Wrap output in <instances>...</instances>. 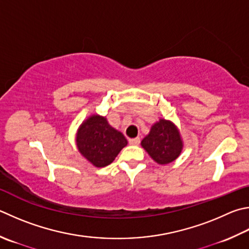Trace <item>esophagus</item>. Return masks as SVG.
Listing matches in <instances>:
<instances>
[{"instance_id":"obj_1","label":"esophagus","mask_w":249,"mask_h":249,"mask_svg":"<svg viewBox=\"0 0 249 249\" xmlns=\"http://www.w3.org/2000/svg\"><path fill=\"white\" fill-rule=\"evenodd\" d=\"M130 144H133V146H138V144L140 143V139L137 137V138H132L128 140Z\"/></svg>"}]
</instances>
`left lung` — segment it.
I'll return each mask as SVG.
<instances>
[{
  "mask_svg": "<svg viewBox=\"0 0 249 249\" xmlns=\"http://www.w3.org/2000/svg\"><path fill=\"white\" fill-rule=\"evenodd\" d=\"M142 146L157 163L169 164L180 155L183 142L178 127L171 121L160 119L142 140Z\"/></svg>",
  "mask_w": 249,
  "mask_h": 249,
  "instance_id": "left-lung-1",
  "label": "left lung"
}]
</instances>
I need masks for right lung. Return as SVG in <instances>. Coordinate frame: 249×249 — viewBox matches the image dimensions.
Here are the masks:
<instances>
[{
    "instance_id": "obj_1",
    "label": "right lung",
    "mask_w": 249,
    "mask_h": 249,
    "mask_svg": "<svg viewBox=\"0 0 249 249\" xmlns=\"http://www.w3.org/2000/svg\"><path fill=\"white\" fill-rule=\"evenodd\" d=\"M79 152L90 163L103 168L112 163L127 140L119 130L107 123L106 117L91 115L83 122L76 135Z\"/></svg>"
}]
</instances>
